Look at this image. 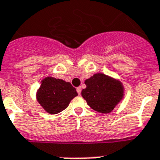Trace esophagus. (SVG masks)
Listing matches in <instances>:
<instances>
[{
	"label": "esophagus",
	"mask_w": 160,
	"mask_h": 160,
	"mask_svg": "<svg viewBox=\"0 0 160 160\" xmlns=\"http://www.w3.org/2000/svg\"><path fill=\"white\" fill-rule=\"evenodd\" d=\"M77 92L78 95H81V92H82V87H78L77 88Z\"/></svg>",
	"instance_id": "1"
}]
</instances>
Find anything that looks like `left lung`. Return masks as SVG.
I'll use <instances>...</instances> for the list:
<instances>
[{
	"label": "left lung",
	"mask_w": 160,
	"mask_h": 160,
	"mask_svg": "<svg viewBox=\"0 0 160 160\" xmlns=\"http://www.w3.org/2000/svg\"><path fill=\"white\" fill-rule=\"evenodd\" d=\"M82 96L95 111L109 113L123 99L124 87L120 81L103 73H95L85 81Z\"/></svg>",
	"instance_id": "1"
}]
</instances>
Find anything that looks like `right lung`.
Returning <instances> with one entry per match:
<instances>
[{
    "instance_id": "add662e5",
    "label": "right lung",
    "mask_w": 160,
    "mask_h": 160,
    "mask_svg": "<svg viewBox=\"0 0 160 160\" xmlns=\"http://www.w3.org/2000/svg\"><path fill=\"white\" fill-rule=\"evenodd\" d=\"M77 95L76 89L70 82L47 77L41 82L36 99L47 112L57 114L65 110L69 102Z\"/></svg>"
}]
</instances>
